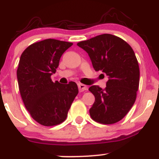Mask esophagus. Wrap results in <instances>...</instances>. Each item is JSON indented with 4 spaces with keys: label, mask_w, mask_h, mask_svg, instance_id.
I'll list each match as a JSON object with an SVG mask.
<instances>
[{
    "label": "esophagus",
    "mask_w": 159,
    "mask_h": 159,
    "mask_svg": "<svg viewBox=\"0 0 159 159\" xmlns=\"http://www.w3.org/2000/svg\"><path fill=\"white\" fill-rule=\"evenodd\" d=\"M78 88L80 92H84V91H87L88 90V87L86 85H84L83 84H78Z\"/></svg>",
    "instance_id": "esophagus-1"
}]
</instances>
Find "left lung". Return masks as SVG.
<instances>
[{
  "label": "left lung",
  "instance_id": "obj_1",
  "mask_svg": "<svg viewBox=\"0 0 159 159\" xmlns=\"http://www.w3.org/2000/svg\"><path fill=\"white\" fill-rule=\"evenodd\" d=\"M77 45L87 52L94 69L108 76L105 89L98 85L89 88L95 99L90 116L103 124L120 121L134 105L139 85V67L133 49L111 34L99 35Z\"/></svg>",
  "mask_w": 159,
  "mask_h": 159
}]
</instances>
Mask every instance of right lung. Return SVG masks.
Masks as SVG:
<instances>
[{"label":"right lung","instance_id":"add662e5","mask_svg":"<svg viewBox=\"0 0 159 159\" xmlns=\"http://www.w3.org/2000/svg\"><path fill=\"white\" fill-rule=\"evenodd\" d=\"M72 44L47 39L31 44L20 58L16 75L22 100L32 119L43 126L63 123L79 92L75 82L61 84L51 80L60 57Z\"/></svg>","mask_w":159,"mask_h":159}]
</instances>
